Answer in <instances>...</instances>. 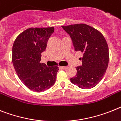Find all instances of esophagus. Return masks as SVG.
Masks as SVG:
<instances>
[{"instance_id": "1", "label": "esophagus", "mask_w": 121, "mask_h": 121, "mask_svg": "<svg viewBox=\"0 0 121 121\" xmlns=\"http://www.w3.org/2000/svg\"><path fill=\"white\" fill-rule=\"evenodd\" d=\"M60 68L61 69H67V68H68V67L67 66H60Z\"/></svg>"}]
</instances>
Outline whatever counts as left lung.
<instances>
[{
  "instance_id": "8db88e82",
  "label": "left lung",
  "mask_w": 121,
  "mask_h": 121,
  "mask_svg": "<svg viewBox=\"0 0 121 121\" xmlns=\"http://www.w3.org/2000/svg\"><path fill=\"white\" fill-rule=\"evenodd\" d=\"M69 35L76 51L83 53L82 65L71 82L83 89L95 87L104 76L109 62V49L104 36L85 24L61 26Z\"/></svg>"
}]
</instances>
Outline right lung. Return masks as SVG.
<instances>
[{
  "label": "right lung",
  "mask_w": 121,
  "mask_h": 121,
  "mask_svg": "<svg viewBox=\"0 0 121 121\" xmlns=\"http://www.w3.org/2000/svg\"><path fill=\"white\" fill-rule=\"evenodd\" d=\"M53 32V27L29 28L18 35L13 45L12 62L18 78L34 92H43L55 82L58 67L40 63L41 53Z\"/></svg>",
  "instance_id": "right-lung-1"
}]
</instances>
